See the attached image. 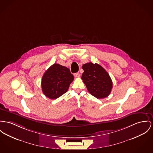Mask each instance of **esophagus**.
Wrapping results in <instances>:
<instances>
[{
	"mask_svg": "<svg viewBox=\"0 0 153 153\" xmlns=\"http://www.w3.org/2000/svg\"><path fill=\"white\" fill-rule=\"evenodd\" d=\"M74 76L75 78H79V77H80V74L79 73L76 72V73L74 74Z\"/></svg>",
	"mask_w": 153,
	"mask_h": 153,
	"instance_id": "esophagus-1",
	"label": "esophagus"
}]
</instances>
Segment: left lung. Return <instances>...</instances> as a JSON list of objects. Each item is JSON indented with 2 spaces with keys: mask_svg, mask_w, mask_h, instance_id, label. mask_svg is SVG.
<instances>
[{
  "mask_svg": "<svg viewBox=\"0 0 153 153\" xmlns=\"http://www.w3.org/2000/svg\"><path fill=\"white\" fill-rule=\"evenodd\" d=\"M82 79L89 92L97 99H103L111 93L112 82L109 74L101 65L91 62L82 65Z\"/></svg>",
  "mask_w": 153,
  "mask_h": 153,
  "instance_id": "left-lung-1",
  "label": "left lung"
}]
</instances>
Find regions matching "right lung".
<instances>
[{
  "label": "right lung",
  "instance_id": "add662e5",
  "mask_svg": "<svg viewBox=\"0 0 153 153\" xmlns=\"http://www.w3.org/2000/svg\"><path fill=\"white\" fill-rule=\"evenodd\" d=\"M73 80L74 75L69 68L55 63L42 76V92L48 98L56 99L67 92Z\"/></svg>",
  "mask_w": 153,
  "mask_h": 153
}]
</instances>
